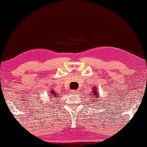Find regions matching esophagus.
<instances>
[{"label":"esophagus","mask_w":147,"mask_h":147,"mask_svg":"<svg viewBox=\"0 0 147 147\" xmlns=\"http://www.w3.org/2000/svg\"><path fill=\"white\" fill-rule=\"evenodd\" d=\"M79 92L78 90H71V93L73 94H78Z\"/></svg>","instance_id":"34e87169"}]
</instances>
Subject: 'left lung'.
Wrapping results in <instances>:
<instances>
[{
  "instance_id": "8db88e82",
  "label": "left lung",
  "mask_w": 147,
  "mask_h": 147,
  "mask_svg": "<svg viewBox=\"0 0 147 147\" xmlns=\"http://www.w3.org/2000/svg\"><path fill=\"white\" fill-rule=\"evenodd\" d=\"M92 94H90V98L91 100H90V102L92 104V105H95V102L92 101H94V99H99V94L98 93V90H97V88L96 86H94L93 88H92Z\"/></svg>"
}]
</instances>
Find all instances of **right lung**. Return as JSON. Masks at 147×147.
I'll list each match as a JSON object with an SVG mask.
<instances>
[{
	"label": "right lung",
	"mask_w": 147,
	"mask_h": 147,
	"mask_svg": "<svg viewBox=\"0 0 147 147\" xmlns=\"http://www.w3.org/2000/svg\"><path fill=\"white\" fill-rule=\"evenodd\" d=\"M49 97H50V98H58V97H60V95H59L58 94H57L56 92H55V90L53 89L51 90V91H50V95H49ZM51 101H53V100H51Z\"/></svg>",
	"instance_id": "right-lung-1"
}]
</instances>
